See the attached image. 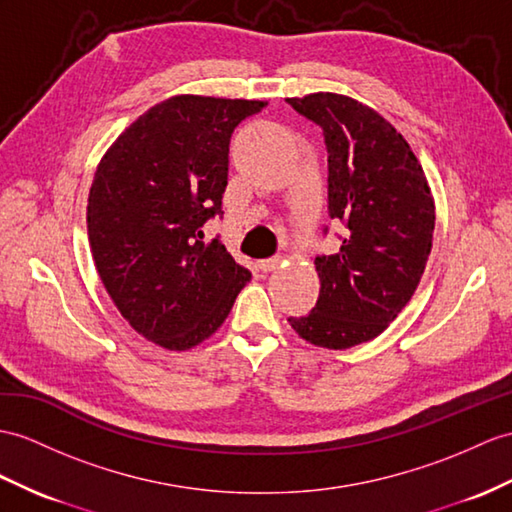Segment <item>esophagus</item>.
Wrapping results in <instances>:
<instances>
[{
	"instance_id": "esophagus-1",
	"label": "esophagus",
	"mask_w": 512,
	"mask_h": 512,
	"mask_svg": "<svg viewBox=\"0 0 512 512\" xmlns=\"http://www.w3.org/2000/svg\"><path fill=\"white\" fill-rule=\"evenodd\" d=\"M260 271L263 273H267V271H273V269H278L280 267V258H267V260H258V265H256Z\"/></svg>"
}]
</instances>
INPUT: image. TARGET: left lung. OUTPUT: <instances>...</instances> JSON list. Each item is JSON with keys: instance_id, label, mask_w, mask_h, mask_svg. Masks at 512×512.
Wrapping results in <instances>:
<instances>
[{"instance_id": "obj_1", "label": "left lung", "mask_w": 512, "mask_h": 512, "mask_svg": "<svg viewBox=\"0 0 512 512\" xmlns=\"http://www.w3.org/2000/svg\"><path fill=\"white\" fill-rule=\"evenodd\" d=\"M286 102L323 130L328 213L345 226L339 252L315 258V308L289 323L308 343L347 350L376 339L413 297L432 249L434 199L413 149L373 108L336 93Z\"/></svg>"}]
</instances>
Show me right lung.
<instances>
[{"label": "right lung", "mask_w": 512, "mask_h": 512, "mask_svg": "<svg viewBox=\"0 0 512 512\" xmlns=\"http://www.w3.org/2000/svg\"><path fill=\"white\" fill-rule=\"evenodd\" d=\"M258 99L176 95L149 108L99 160L86 228L99 278L130 326L165 350L206 341L252 278L202 226L223 215L234 128Z\"/></svg>", "instance_id": "right-lung-1"}]
</instances>
